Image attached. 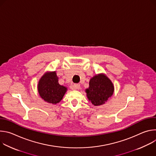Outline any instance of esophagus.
<instances>
[{
    "instance_id": "esophagus-1",
    "label": "esophagus",
    "mask_w": 156,
    "mask_h": 156,
    "mask_svg": "<svg viewBox=\"0 0 156 156\" xmlns=\"http://www.w3.org/2000/svg\"><path fill=\"white\" fill-rule=\"evenodd\" d=\"M72 89L73 90H79V89H80V85L79 84H74L73 86H72Z\"/></svg>"
}]
</instances>
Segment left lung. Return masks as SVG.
Here are the masks:
<instances>
[{
    "label": "left lung",
    "mask_w": 156,
    "mask_h": 156,
    "mask_svg": "<svg viewBox=\"0 0 156 156\" xmlns=\"http://www.w3.org/2000/svg\"><path fill=\"white\" fill-rule=\"evenodd\" d=\"M89 85L90 86L86 90V96L88 100L95 106L104 104L114 91L113 83L103 73L91 78Z\"/></svg>",
    "instance_id": "8db88e82"
}]
</instances>
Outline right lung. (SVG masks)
<instances>
[{
	"mask_svg": "<svg viewBox=\"0 0 156 156\" xmlns=\"http://www.w3.org/2000/svg\"><path fill=\"white\" fill-rule=\"evenodd\" d=\"M37 90L41 98L47 102L56 104L64 96L67 88L59 84L55 72H47L39 80Z\"/></svg>",
	"mask_w": 156,
	"mask_h": 156,
	"instance_id": "1",
	"label": "right lung"
}]
</instances>
